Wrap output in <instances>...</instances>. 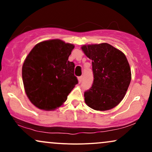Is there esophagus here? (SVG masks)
<instances>
[{
  "label": "esophagus",
  "instance_id": "obj_1",
  "mask_svg": "<svg viewBox=\"0 0 152 152\" xmlns=\"http://www.w3.org/2000/svg\"><path fill=\"white\" fill-rule=\"evenodd\" d=\"M82 79H83V76H79V77H78V83H81L82 81Z\"/></svg>",
  "mask_w": 152,
  "mask_h": 152
}]
</instances>
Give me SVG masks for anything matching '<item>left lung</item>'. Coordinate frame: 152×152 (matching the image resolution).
<instances>
[{
	"instance_id": "1",
	"label": "left lung",
	"mask_w": 152,
	"mask_h": 152,
	"mask_svg": "<svg viewBox=\"0 0 152 152\" xmlns=\"http://www.w3.org/2000/svg\"><path fill=\"white\" fill-rule=\"evenodd\" d=\"M81 49L92 60L94 74L92 86L84 93L85 103L96 111L113 109L125 96L132 79L126 56L107 43L83 45Z\"/></svg>"
}]
</instances>
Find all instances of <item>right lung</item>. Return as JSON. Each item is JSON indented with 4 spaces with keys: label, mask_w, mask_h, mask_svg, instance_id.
I'll return each mask as SVG.
<instances>
[{
    "label": "right lung",
    "mask_w": 152,
    "mask_h": 152,
    "mask_svg": "<svg viewBox=\"0 0 152 152\" xmlns=\"http://www.w3.org/2000/svg\"><path fill=\"white\" fill-rule=\"evenodd\" d=\"M74 45L59 39L37 43L22 67L24 89L35 106L52 111L63 105L75 85L74 64L68 61Z\"/></svg>",
    "instance_id": "obj_1"
}]
</instances>
